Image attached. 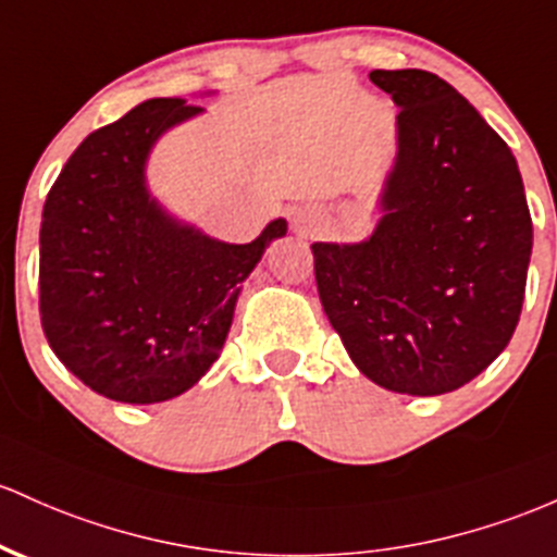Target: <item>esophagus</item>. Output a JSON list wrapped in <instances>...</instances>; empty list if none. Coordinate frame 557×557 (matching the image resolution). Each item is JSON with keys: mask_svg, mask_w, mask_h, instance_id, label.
Segmentation results:
<instances>
[{"mask_svg": "<svg viewBox=\"0 0 557 557\" xmlns=\"http://www.w3.org/2000/svg\"><path fill=\"white\" fill-rule=\"evenodd\" d=\"M293 222H296V227L301 230V232H314V227H311V219L307 216V213H298V216L293 219Z\"/></svg>", "mask_w": 557, "mask_h": 557, "instance_id": "obj_1", "label": "esophagus"}]
</instances>
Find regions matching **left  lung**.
I'll return each mask as SVG.
<instances>
[{
    "instance_id": "8db88e82",
    "label": "left lung",
    "mask_w": 557,
    "mask_h": 557,
    "mask_svg": "<svg viewBox=\"0 0 557 557\" xmlns=\"http://www.w3.org/2000/svg\"><path fill=\"white\" fill-rule=\"evenodd\" d=\"M399 106L383 216L354 246L314 243L322 309L351 362L396 394L466 386L510 344L531 213L516 156L436 73L372 71Z\"/></svg>"
}]
</instances>
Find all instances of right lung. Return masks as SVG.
<instances>
[{
  "label": "right lung",
  "instance_id": "right-lung-1",
  "mask_svg": "<svg viewBox=\"0 0 557 557\" xmlns=\"http://www.w3.org/2000/svg\"><path fill=\"white\" fill-rule=\"evenodd\" d=\"M200 110L156 97L91 132L41 211V327L60 362L113 401L156 405L193 388L227 341L240 283L288 232L274 219L232 246L150 198L152 143Z\"/></svg>",
  "mask_w": 557,
  "mask_h": 557
}]
</instances>
